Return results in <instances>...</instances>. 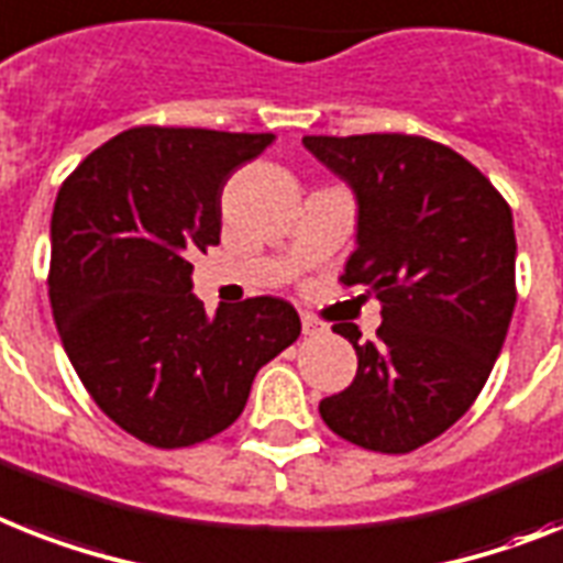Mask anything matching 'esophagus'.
Returning <instances> with one entry per match:
<instances>
[{"instance_id": "esophagus-1", "label": "esophagus", "mask_w": 563, "mask_h": 563, "mask_svg": "<svg viewBox=\"0 0 563 563\" xmlns=\"http://www.w3.org/2000/svg\"><path fill=\"white\" fill-rule=\"evenodd\" d=\"M324 331H328V328H324L319 319H313L310 313H301V333H305V336H319V333Z\"/></svg>"}]
</instances>
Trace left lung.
Here are the masks:
<instances>
[{"label":"left lung","mask_w":563,"mask_h":563,"mask_svg":"<svg viewBox=\"0 0 563 563\" xmlns=\"http://www.w3.org/2000/svg\"><path fill=\"white\" fill-rule=\"evenodd\" d=\"M305 148L356 198V250L342 285L383 305L376 342L336 324L360 368L319 415L347 443L415 452L466 415L515 310L512 209L489 178L415 134H308Z\"/></svg>","instance_id":"obj_1"}]
</instances>
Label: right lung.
<instances>
[{
  "label": "right lung",
  "instance_id": "right-lung-1",
  "mask_svg": "<svg viewBox=\"0 0 563 563\" xmlns=\"http://www.w3.org/2000/svg\"><path fill=\"white\" fill-rule=\"evenodd\" d=\"M276 134L141 125L59 187L48 296L59 339L100 411L132 438L180 449L239 420L262 365L301 333L276 296L218 308L192 258L221 241V192Z\"/></svg>",
  "mask_w": 563,
  "mask_h": 563
}]
</instances>
